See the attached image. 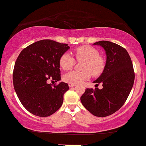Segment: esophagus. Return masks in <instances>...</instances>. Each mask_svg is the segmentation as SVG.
Listing matches in <instances>:
<instances>
[{"label": "esophagus", "mask_w": 146, "mask_h": 146, "mask_svg": "<svg viewBox=\"0 0 146 146\" xmlns=\"http://www.w3.org/2000/svg\"><path fill=\"white\" fill-rule=\"evenodd\" d=\"M75 84H72V83H68V86L69 87H73L75 86Z\"/></svg>", "instance_id": "1"}]
</instances>
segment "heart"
<instances>
[{"label":"heart","instance_id":"b5f03b06","mask_svg":"<svg viewBox=\"0 0 146 146\" xmlns=\"http://www.w3.org/2000/svg\"><path fill=\"white\" fill-rule=\"evenodd\" d=\"M96 48L90 46H81L74 50V56L76 61L82 62V71H71L63 76L64 81L68 83L80 84L90 77L99 76L103 73L105 68V60ZM75 64L74 58L70 53H63L59 60L60 66L64 71H69Z\"/></svg>","mask_w":146,"mask_h":146}]
</instances>
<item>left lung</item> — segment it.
I'll use <instances>...</instances> for the list:
<instances>
[{"label":"left lung","mask_w":146,"mask_h":146,"mask_svg":"<svg viewBox=\"0 0 146 146\" xmlns=\"http://www.w3.org/2000/svg\"><path fill=\"white\" fill-rule=\"evenodd\" d=\"M106 53L105 68L93 82L103 88H86L80 98L84 108L96 117H104L117 111L124 104L135 81V72L128 51L109 41H99Z\"/></svg>","instance_id":"1"}]
</instances>
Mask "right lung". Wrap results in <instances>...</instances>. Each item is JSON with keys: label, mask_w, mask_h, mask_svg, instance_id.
<instances>
[{"label": "right lung", "mask_w": 146, "mask_h": 146, "mask_svg": "<svg viewBox=\"0 0 146 146\" xmlns=\"http://www.w3.org/2000/svg\"><path fill=\"white\" fill-rule=\"evenodd\" d=\"M70 47L51 40H42L21 52L15 62L13 82L20 102L29 113L48 117L63 103L66 83L52 85L48 81L60 80L59 60Z\"/></svg>", "instance_id": "obj_1"}]
</instances>
